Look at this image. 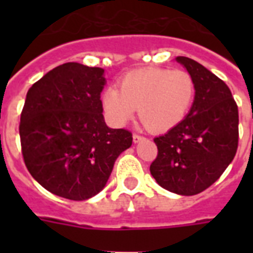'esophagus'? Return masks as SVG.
<instances>
[{
    "label": "esophagus",
    "mask_w": 253,
    "mask_h": 253,
    "mask_svg": "<svg viewBox=\"0 0 253 253\" xmlns=\"http://www.w3.org/2000/svg\"><path fill=\"white\" fill-rule=\"evenodd\" d=\"M132 139H134V143H139V142H142V140H144V136L140 134H134L132 135Z\"/></svg>",
    "instance_id": "1"
}]
</instances>
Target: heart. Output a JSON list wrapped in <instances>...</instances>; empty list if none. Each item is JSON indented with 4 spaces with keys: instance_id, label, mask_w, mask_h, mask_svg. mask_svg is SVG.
I'll return each instance as SVG.
<instances>
[{
    "instance_id": "heart-1",
    "label": "heart",
    "mask_w": 253,
    "mask_h": 253,
    "mask_svg": "<svg viewBox=\"0 0 253 253\" xmlns=\"http://www.w3.org/2000/svg\"><path fill=\"white\" fill-rule=\"evenodd\" d=\"M194 93V80L186 71L144 68L125 75L119 89H106L102 103L117 125L128 122L139 109L140 121L148 130L164 132L184 119Z\"/></svg>"
}]
</instances>
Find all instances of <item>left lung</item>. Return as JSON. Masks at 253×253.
<instances>
[{
	"label": "left lung",
	"instance_id": "1",
	"mask_svg": "<svg viewBox=\"0 0 253 253\" xmlns=\"http://www.w3.org/2000/svg\"><path fill=\"white\" fill-rule=\"evenodd\" d=\"M176 60L194 80V102L178 125L154 139L158 156L150 170L162 188L194 196L211 186L235 158L239 113L224 81L189 57Z\"/></svg>",
	"mask_w": 253,
	"mask_h": 253
}]
</instances>
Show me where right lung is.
Returning <instances> with one entry per match:
<instances>
[{
	"label": "right lung",
	"instance_id": "obj_1",
	"mask_svg": "<svg viewBox=\"0 0 253 253\" xmlns=\"http://www.w3.org/2000/svg\"><path fill=\"white\" fill-rule=\"evenodd\" d=\"M103 69L59 65L30 87L21 113L22 156L48 192L84 201L105 188L114 163L132 144L126 128L103 121Z\"/></svg>",
	"mask_w": 253,
	"mask_h": 253
}]
</instances>
